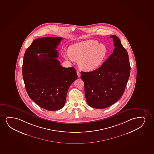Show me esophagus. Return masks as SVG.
<instances>
[{"mask_svg": "<svg viewBox=\"0 0 154 154\" xmlns=\"http://www.w3.org/2000/svg\"><path fill=\"white\" fill-rule=\"evenodd\" d=\"M77 75H78V77H80V76H81V74L80 73V72H79V71H77Z\"/></svg>", "mask_w": 154, "mask_h": 154, "instance_id": "obj_1", "label": "esophagus"}]
</instances>
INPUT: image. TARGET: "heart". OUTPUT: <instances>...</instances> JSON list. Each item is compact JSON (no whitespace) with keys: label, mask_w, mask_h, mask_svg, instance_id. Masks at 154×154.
I'll return each instance as SVG.
<instances>
[{"label":"heart","mask_w":154,"mask_h":154,"mask_svg":"<svg viewBox=\"0 0 154 154\" xmlns=\"http://www.w3.org/2000/svg\"><path fill=\"white\" fill-rule=\"evenodd\" d=\"M108 50L104 44L96 40H87L73 44L69 48V53H65L66 60H78V65L82 70H95L104 62Z\"/></svg>","instance_id":"heart-1"}]
</instances>
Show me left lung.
<instances>
[{
  "label": "left lung",
  "instance_id": "obj_1",
  "mask_svg": "<svg viewBox=\"0 0 154 154\" xmlns=\"http://www.w3.org/2000/svg\"><path fill=\"white\" fill-rule=\"evenodd\" d=\"M113 52L99 68L82 72L86 101L96 109L108 108L116 103L124 93L130 77V62L126 49L118 37L112 35Z\"/></svg>",
  "mask_w": 154,
  "mask_h": 154
}]
</instances>
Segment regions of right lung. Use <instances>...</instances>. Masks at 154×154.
Returning a JSON list of instances; mask_svg holds the SVG:
<instances>
[{
	"mask_svg": "<svg viewBox=\"0 0 154 154\" xmlns=\"http://www.w3.org/2000/svg\"><path fill=\"white\" fill-rule=\"evenodd\" d=\"M62 39L34 40L23 57L22 75L26 92L38 106L48 111L64 107L68 89L78 77L75 68H64L57 60L56 48Z\"/></svg>",
	"mask_w": 154,
	"mask_h": 154,
	"instance_id": "add662e5",
	"label": "right lung"
}]
</instances>
